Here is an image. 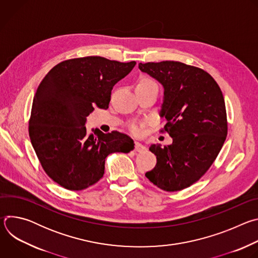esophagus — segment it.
I'll return each instance as SVG.
<instances>
[{
	"instance_id": "esophagus-1",
	"label": "esophagus",
	"mask_w": 258,
	"mask_h": 258,
	"mask_svg": "<svg viewBox=\"0 0 258 258\" xmlns=\"http://www.w3.org/2000/svg\"><path fill=\"white\" fill-rule=\"evenodd\" d=\"M146 150V147L141 144L140 142H135V151L136 152H143Z\"/></svg>"
}]
</instances>
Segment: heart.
I'll return each instance as SVG.
<instances>
[{
    "label": "heart",
    "mask_w": 258,
    "mask_h": 258,
    "mask_svg": "<svg viewBox=\"0 0 258 258\" xmlns=\"http://www.w3.org/2000/svg\"><path fill=\"white\" fill-rule=\"evenodd\" d=\"M155 83L152 81V80H150V79H148V78H144V79H142L141 81H140V83H139V85L138 86H149V85H154ZM130 128H131V131L134 133V134H136V135H138V134H140L141 133V124L139 123V122H132L131 123V125H130Z\"/></svg>",
    "instance_id": "obj_1"
}]
</instances>
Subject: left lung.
I'll use <instances>...</instances> for the list:
<instances>
[{"mask_svg": "<svg viewBox=\"0 0 258 258\" xmlns=\"http://www.w3.org/2000/svg\"><path fill=\"white\" fill-rule=\"evenodd\" d=\"M164 89L160 116L172 144H153L155 167L146 176L167 192L186 189L196 182L217 157L228 135L225 99L208 72L178 61L140 63Z\"/></svg>", "mask_w": 258, "mask_h": 258, "instance_id": "obj_1", "label": "left lung"}]
</instances>
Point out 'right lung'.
<instances>
[{
  "instance_id": "add662e5",
  "label": "right lung",
  "mask_w": 258,
  "mask_h": 258,
  "mask_svg": "<svg viewBox=\"0 0 258 258\" xmlns=\"http://www.w3.org/2000/svg\"><path fill=\"white\" fill-rule=\"evenodd\" d=\"M136 62L100 56L69 59L54 66L41 82L32 101L29 137L46 173L61 187L81 191L102 178L106 157L128 153L134 141L119 132L86 128L95 107L107 109L114 85Z\"/></svg>"
}]
</instances>
